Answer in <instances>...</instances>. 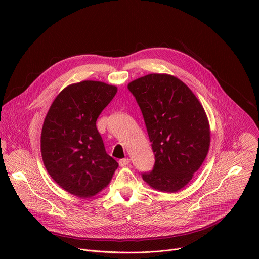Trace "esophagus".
<instances>
[{
	"label": "esophagus",
	"mask_w": 259,
	"mask_h": 259,
	"mask_svg": "<svg viewBox=\"0 0 259 259\" xmlns=\"http://www.w3.org/2000/svg\"><path fill=\"white\" fill-rule=\"evenodd\" d=\"M129 163H130V159H128V158H125V159H122L119 161V164L121 167H125V166L129 165Z\"/></svg>",
	"instance_id": "34e87169"
}]
</instances>
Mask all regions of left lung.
Masks as SVG:
<instances>
[{"mask_svg":"<svg viewBox=\"0 0 259 259\" xmlns=\"http://www.w3.org/2000/svg\"><path fill=\"white\" fill-rule=\"evenodd\" d=\"M128 89L140 107L156 160L152 171L141 174L142 179L160 192H178L209 151L205 110L186 84L166 73L141 77L129 83Z\"/></svg>","mask_w":259,"mask_h":259,"instance_id":"8db88e82","label":"left lung"}]
</instances>
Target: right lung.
Masks as SVG:
<instances>
[{
	"instance_id": "1",
	"label": "right lung",
	"mask_w": 259,
	"mask_h": 259,
	"mask_svg": "<svg viewBox=\"0 0 259 259\" xmlns=\"http://www.w3.org/2000/svg\"><path fill=\"white\" fill-rule=\"evenodd\" d=\"M118 89L97 81L64 88L54 99L41 134L44 165L63 190L90 198L104 189L118 163L105 152L96 121Z\"/></svg>"
}]
</instances>
